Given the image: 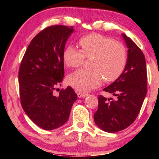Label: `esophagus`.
Instances as JSON below:
<instances>
[{
	"label": "esophagus",
	"instance_id": "1",
	"mask_svg": "<svg viewBox=\"0 0 159 159\" xmlns=\"http://www.w3.org/2000/svg\"><path fill=\"white\" fill-rule=\"evenodd\" d=\"M77 95H78V97H79V98H85V97L88 96V94H87V93H78Z\"/></svg>",
	"mask_w": 159,
	"mask_h": 159
}]
</instances>
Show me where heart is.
I'll list each match as a JSON object with an SVG mask.
<instances>
[{"label": "heart", "instance_id": "b5f03b06", "mask_svg": "<svg viewBox=\"0 0 159 159\" xmlns=\"http://www.w3.org/2000/svg\"><path fill=\"white\" fill-rule=\"evenodd\" d=\"M80 50L68 46L64 51V64L77 68L84 58L92 57L91 69H79L67 78L68 83L80 92H88L100 85L104 76L107 81L117 79L127 62V51L124 45L109 37L91 34L79 39Z\"/></svg>", "mask_w": 159, "mask_h": 159}]
</instances>
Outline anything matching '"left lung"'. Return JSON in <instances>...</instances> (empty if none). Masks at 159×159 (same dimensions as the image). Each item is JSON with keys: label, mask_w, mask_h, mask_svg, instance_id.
<instances>
[{"label": "left lung", "mask_w": 159, "mask_h": 159, "mask_svg": "<svg viewBox=\"0 0 159 159\" xmlns=\"http://www.w3.org/2000/svg\"><path fill=\"white\" fill-rule=\"evenodd\" d=\"M128 60L121 75L103 90L116 97L107 99L98 97V109L94 114L96 125L107 133L124 130L139 114L147 92L146 60L142 51L125 34ZM109 102H108V101Z\"/></svg>", "instance_id": "1"}]
</instances>
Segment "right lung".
Here are the masks:
<instances>
[{"instance_id": "add662e5", "label": "right lung", "mask_w": 159, "mask_h": 159, "mask_svg": "<svg viewBox=\"0 0 159 159\" xmlns=\"http://www.w3.org/2000/svg\"><path fill=\"white\" fill-rule=\"evenodd\" d=\"M73 26L55 25L35 36L26 49L19 70L21 107L29 118L43 130H54L69 119L74 90L68 86L54 95L63 80V53Z\"/></svg>"}]
</instances>
